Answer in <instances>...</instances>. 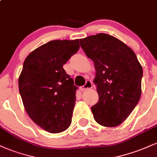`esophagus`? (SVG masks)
<instances>
[{
  "instance_id": "34e87169",
  "label": "esophagus",
  "mask_w": 157,
  "mask_h": 157,
  "mask_svg": "<svg viewBox=\"0 0 157 157\" xmlns=\"http://www.w3.org/2000/svg\"><path fill=\"white\" fill-rule=\"evenodd\" d=\"M92 86H93L92 82H91V81H90V80H87L86 82V84H85L84 86H81L80 90H81V91H86V90L91 89V88H92Z\"/></svg>"
}]
</instances>
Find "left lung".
Instances as JSON below:
<instances>
[{
	"label": "left lung",
	"instance_id": "left-lung-1",
	"mask_svg": "<svg viewBox=\"0 0 157 157\" xmlns=\"http://www.w3.org/2000/svg\"><path fill=\"white\" fill-rule=\"evenodd\" d=\"M80 42L96 69L99 100L91 108L94 118L105 127L120 125L140 99L141 65L131 48L111 35L100 33Z\"/></svg>",
	"mask_w": 157,
	"mask_h": 157
}]
</instances>
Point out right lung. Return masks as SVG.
<instances>
[{"label":"right lung","instance_id":"add662e5","mask_svg":"<svg viewBox=\"0 0 157 157\" xmlns=\"http://www.w3.org/2000/svg\"><path fill=\"white\" fill-rule=\"evenodd\" d=\"M79 48V39L52 40L32 52L23 63L18 81L23 105L47 132L60 133L71 123L78 87L63 66Z\"/></svg>","mask_w":157,"mask_h":157}]
</instances>
